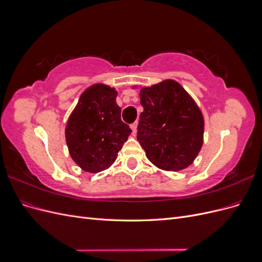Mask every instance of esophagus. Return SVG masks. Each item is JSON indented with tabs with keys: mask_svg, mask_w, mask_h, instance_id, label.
<instances>
[{
	"mask_svg": "<svg viewBox=\"0 0 262 262\" xmlns=\"http://www.w3.org/2000/svg\"><path fill=\"white\" fill-rule=\"evenodd\" d=\"M131 129H132V132L133 134L137 133V129H138V122H134L131 124Z\"/></svg>",
	"mask_w": 262,
	"mask_h": 262,
	"instance_id": "34e87169",
	"label": "esophagus"
}]
</instances>
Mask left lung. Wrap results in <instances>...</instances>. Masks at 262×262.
<instances>
[{
  "label": "left lung",
  "mask_w": 262,
  "mask_h": 262,
  "mask_svg": "<svg viewBox=\"0 0 262 262\" xmlns=\"http://www.w3.org/2000/svg\"><path fill=\"white\" fill-rule=\"evenodd\" d=\"M144 108L138 141L158 168L177 171L192 164L203 143L201 110L182 86L166 80L140 92Z\"/></svg>",
  "instance_id": "obj_1"
}]
</instances>
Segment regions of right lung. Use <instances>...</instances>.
<instances>
[{
    "instance_id": "right-lung-1",
    "label": "right lung",
    "mask_w": 262,
    "mask_h": 262,
    "mask_svg": "<svg viewBox=\"0 0 262 262\" xmlns=\"http://www.w3.org/2000/svg\"><path fill=\"white\" fill-rule=\"evenodd\" d=\"M117 91L104 84L89 87L78 99L66 128L69 152L89 172H99L116 161L132 130L121 120Z\"/></svg>"
}]
</instances>
